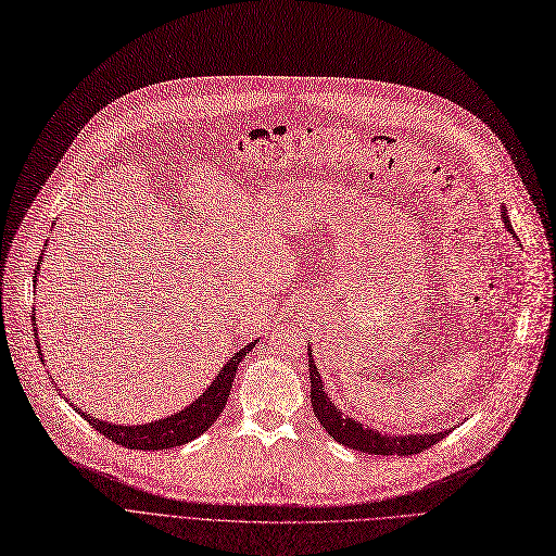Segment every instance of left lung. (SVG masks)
Listing matches in <instances>:
<instances>
[{"label": "left lung", "instance_id": "8db88e82", "mask_svg": "<svg viewBox=\"0 0 556 556\" xmlns=\"http://www.w3.org/2000/svg\"><path fill=\"white\" fill-rule=\"evenodd\" d=\"M505 226L511 230L507 210L505 215ZM309 399H312V409L319 418L321 426L326 428V432L341 445H349L353 451L359 453H368V455H399V457H409L416 453L428 451L430 445L439 443L447 432H432V434H409V437H389V434H380L378 430H371L362 426L359 420H353L349 416H343L334 403L328 399V393L324 389V380L321 374L316 371V364L309 355Z\"/></svg>", "mask_w": 556, "mask_h": 556}]
</instances>
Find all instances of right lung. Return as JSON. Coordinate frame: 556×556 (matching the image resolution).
I'll return each mask as SVG.
<instances>
[{
    "mask_svg": "<svg viewBox=\"0 0 556 556\" xmlns=\"http://www.w3.org/2000/svg\"><path fill=\"white\" fill-rule=\"evenodd\" d=\"M40 262H38V267H40ZM253 346H255V341L249 343V346H244L240 353H235L226 362L222 371L217 374L213 384L205 389L201 399H197L190 407L180 409L178 414H174L169 418L155 420V422H144V426H113V422H103L99 418L88 416L86 412H81L78 407L76 409L99 434L115 441L117 445L134 447V451H165V447L182 445V443H188V441L201 437L219 418V414L224 412V407L228 403L237 366H240V362L244 359V355ZM38 353H40V343H38ZM72 407H74V403H72Z\"/></svg>",
    "mask_w": 556,
    "mask_h": 556,
    "instance_id": "add662e5",
    "label": "right lung"
}]
</instances>
